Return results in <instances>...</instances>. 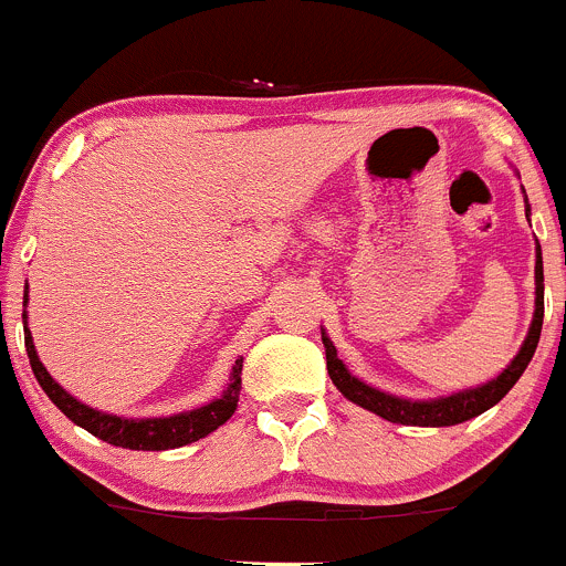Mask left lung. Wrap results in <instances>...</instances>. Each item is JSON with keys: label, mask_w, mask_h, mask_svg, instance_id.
Listing matches in <instances>:
<instances>
[{"label": "left lung", "mask_w": 566, "mask_h": 566, "mask_svg": "<svg viewBox=\"0 0 566 566\" xmlns=\"http://www.w3.org/2000/svg\"><path fill=\"white\" fill-rule=\"evenodd\" d=\"M528 202V197H525ZM528 213V208H525ZM536 311H534V322L528 327V336L522 342L520 353L514 355L509 367L492 378L489 384L475 386V389H464L455 391V395L448 397H436V400H406V397H395L386 395V391L373 389L369 384L355 378L347 367L342 364V358L336 355V347L327 338V333L322 331V344H325V355H327V375H331L333 386L347 397L349 402L355 406L367 408V411L378 413V417L389 419V422L397 424H417V428H448V424H459L467 422V419L478 417V413L489 411L492 406H497L514 384L520 380V375L525 373V367L531 364L536 353V344H539L542 336V319H545V274H542V250L536 244Z\"/></svg>", "instance_id": "8db88e82"}]
</instances>
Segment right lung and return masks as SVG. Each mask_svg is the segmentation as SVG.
<instances>
[{"label":"right lung","instance_id":"obj_1","mask_svg":"<svg viewBox=\"0 0 566 566\" xmlns=\"http://www.w3.org/2000/svg\"><path fill=\"white\" fill-rule=\"evenodd\" d=\"M27 305V294H24ZM24 319V347L27 358H30V367L35 373V380L41 384V389L46 391L52 402L72 419L74 424L85 428L88 433H94L96 439L107 441V444H116V448L127 450H175L182 444H191L197 439H206L208 433L219 428V424L228 422L233 417L235 406H239V391H241V367H244V358L235 360L233 373H230L228 389L222 391V397L211 400L208 406H199L193 411L175 413V417H153V419H127L116 417V413L96 411V408L85 406L77 397L69 395L50 373L41 364L35 353V344H32V333L27 327V311L21 314Z\"/></svg>","mask_w":566,"mask_h":566}]
</instances>
